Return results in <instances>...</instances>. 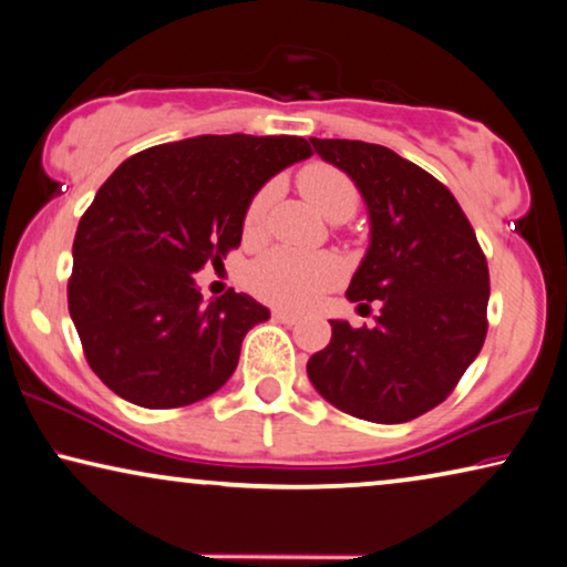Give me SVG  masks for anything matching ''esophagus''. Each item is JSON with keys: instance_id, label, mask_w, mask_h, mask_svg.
Masks as SVG:
<instances>
[{"instance_id": "obj_1", "label": "esophagus", "mask_w": 567, "mask_h": 567, "mask_svg": "<svg viewBox=\"0 0 567 567\" xmlns=\"http://www.w3.org/2000/svg\"><path fill=\"white\" fill-rule=\"evenodd\" d=\"M272 318L275 320H280V323H285V326H295L298 323V312H290V310H282V308H277V310H272Z\"/></svg>"}]
</instances>
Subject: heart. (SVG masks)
Instances as JSON below:
<instances>
[{"instance_id": "1", "label": "heart", "mask_w": 567, "mask_h": 567, "mask_svg": "<svg viewBox=\"0 0 567 567\" xmlns=\"http://www.w3.org/2000/svg\"><path fill=\"white\" fill-rule=\"evenodd\" d=\"M298 188L310 206L333 224L349 221L359 208L357 183L328 163H310L302 167L298 173ZM272 198V185H265L251 198L247 214H244L247 234H257L261 229ZM338 280H341V265L333 257H308L290 249L267 251L249 269L251 292L280 308H306Z\"/></svg>"}]
</instances>
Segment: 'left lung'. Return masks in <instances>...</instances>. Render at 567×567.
Listing matches in <instances>:
<instances>
[{
    "mask_svg": "<svg viewBox=\"0 0 567 567\" xmlns=\"http://www.w3.org/2000/svg\"><path fill=\"white\" fill-rule=\"evenodd\" d=\"M326 163L357 183L371 241L346 298L382 302L374 328L331 320L308 377L341 412L382 425L441 404L486 338L488 265L466 214L441 181L382 145L316 140Z\"/></svg>",
    "mask_w": 567,
    "mask_h": 567,
    "instance_id": "obj_1",
    "label": "left lung"
}]
</instances>
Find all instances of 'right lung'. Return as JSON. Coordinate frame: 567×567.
Masks as SVG:
<instances>
[{"label": "right lung", "instance_id": "right-lung-1", "mask_svg": "<svg viewBox=\"0 0 567 567\" xmlns=\"http://www.w3.org/2000/svg\"><path fill=\"white\" fill-rule=\"evenodd\" d=\"M302 137L200 134L137 152L109 175L73 239L68 310L89 367L147 410L185 408L229 382L269 310L229 290L203 302L193 275L241 244L257 190L310 157Z\"/></svg>", "mask_w": 567, "mask_h": 567}]
</instances>
